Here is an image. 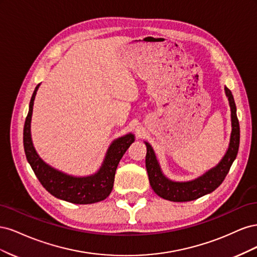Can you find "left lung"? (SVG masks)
Returning a JSON list of instances; mask_svg holds the SVG:
<instances>
[{"label":"left lung","mask_w":257,"mask_h":257,"mask_svg":"<svg viewBox=\"0 0 257 257\" xmlns=\"http://www.w3.org/2000/svg\"><path fill=\"white\" fill-rule=\"evenodd\" d=\"M225 93L228 97L231 111L232 130L229 147L223 160L219 163V165L209 170L204 176L190 182H174L168 180L161 172L159 163L151 146L146 143V168L148 176H149L150 185L160 197L170 201H190L213 192L224 181L225 177L229 172L232 162L235 161L237 157L240 143V127L237 118L235 99L231 94V91L227 87H225Z\"/></svg>","instance_id":"left-lung-1"}]
</instances>
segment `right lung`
<instances>
[{
    "instance_id": "1",
    "label": "right lung",
    "mask_w": 257,
    "mask_h": 257,
    "mask_svg": "<svg viewBox=\"0 0 257 257\" xmlns=\"http://www.w3.org/2000/svg\"><path fill=\"white\" fill-rule=\"evenodd\" d=\"M38 85L31 97L29 112L23 127V147L29 164L32 167L35 176L54 197L63 199L73 204H93L105 199L113 188L114 174L123 154L134 142V136L128 134L116 139L107 152L103 166L98 173L85 178H75L62 174L51 168L38 157L31 139L30 123L33 110V103Z\"/></svg>"
}]
</instances>
